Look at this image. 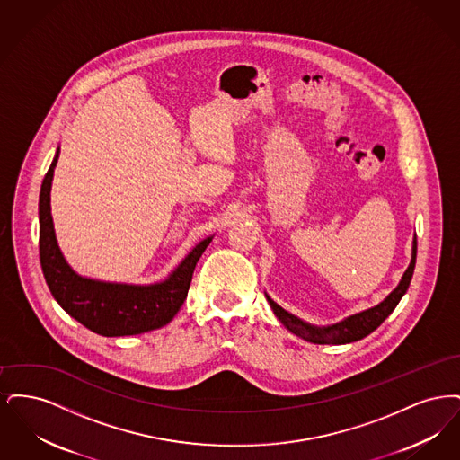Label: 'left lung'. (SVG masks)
Instances as JSON below:
<instances>
[{
  "instance_id": "left-lung-1",
  "label": "left lung",
  "mask_w": 460,
  "mask_h": 460,
  "mask_svg": "<svg viewBox=\"0 0 460 460\" xmlns=\"http://www.w3.org/2000/svg\"><path fill=\"white\" fill-rule=\"evenodd\" d=\"M417 257V238H414V248H412V261L409 269L405 270L400 285L394 288V291L390 293V296L381 302L379 305L364 310L360 314H355L349 319L334 324V326H328V328H314L308 326L305 323H302L300 319H296L295 315L288 314L285 308L274 304L269 296V304L272 306L276 317L285 324L286 328L289 329L291 332H295L296 336L304 338L305 341L310 343H317V345H343V343H351L357 340H362L364 336H367L377 326L383 324V321L392 314L394 306L398 305V302L402 300V296L405 295L407 288L411 285L412 274H414V267H416Z\"/></svg>"
}]
</instances>
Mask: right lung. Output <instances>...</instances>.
<instances>
[{"mask_svg":"<svg viewBox=\"0 0 460 460\" xmlns=\"http://www.w3.org/2000/svg\"><path fill=\"white\" fill-rule=\"evenodd\" d=\"M60 150L44 175L40 193V261L46 285L68 315L102 336H128L162 328L184 304L197 262L212 238L197 248L164 283L111 285L77 276L62 257L49 212V190Z\"/></svg>","mask_w":460,"mask_h":460,"instance_id":"1","label":"right lung"}]
</instances>
